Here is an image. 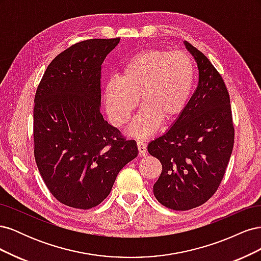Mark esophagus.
<instances>
[{"mask_svg":"<svg viewBox=\"0 0 261 261\" xmlns=\"http://www.w3.org/2000/svg\"><path fill=\"white\" fill-rule=\"evenodd\" d=\"M137 148H138V154L139 156H144L148 153L147 151V147L143 143H137Z\"/></svg>","mask_w":261,"mask_h":261,"instance_id":"1","label":"esophagus"}]
</instances>
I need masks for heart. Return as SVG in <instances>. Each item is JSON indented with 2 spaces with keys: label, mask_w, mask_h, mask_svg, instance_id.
<instances>
[{
  "label": "heart",
  "mask_w": 261,
  "mask_h": 261,
  "mask_svg": "<svg viewBox=\"0 0 261 261\" xmlns=\"http://www.w3.org/2000/svg\"><path fill=\"white\" fill-rule=\"evenodd\" d=\"M195 69L183 51L147 49L125 63L120 80L111 78L103 88L106 110L111 123L121 127L138 105L140 113L127 128L133 137L145 139L156 132L161 121H176L191 98Z\"/></svg>",
  "instance_id": "heart-1"
}]
</instances>
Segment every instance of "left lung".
I'll return each instance as SVG.
<instances>
[{"label":"left lung","instance_id":"obj_1","mask_svg":"<svg viewBox=\"0 0 261 261\" xmlns=\"http://www.w3.org/2000/svg\"><path fill=\"white\" fill-rule=\"evenodd\" d=\"M184 44L197 63L198 86L171 128L148 145V152L162 164L154 197L181 211L201 206L217 192L234 145L230 96L222 77L206 55Z\"/></svg>","mask_w":261,"mask_h":261}]
</instances>
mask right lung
Here are the masks:
<instances>
[{
  "mask_svg": "<svg viewBox=\"0 0 261 261\" xmlns=\"http://www.w3.org/2000/svg\"><path fill=\"white\" fill-rule=\"evenodd\" d=\"M120 42L90 39L60 53L45 69L34 108L35 159L51 194L63 204L90 209L138 154L101 113V65Z\"/></svg>",
  "mask_w": 261,
  "mask_h": 261,
  "instance_id": "right-lung-1",
  "label": "right lung"
}]
</instances>
